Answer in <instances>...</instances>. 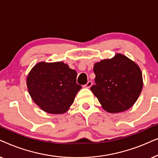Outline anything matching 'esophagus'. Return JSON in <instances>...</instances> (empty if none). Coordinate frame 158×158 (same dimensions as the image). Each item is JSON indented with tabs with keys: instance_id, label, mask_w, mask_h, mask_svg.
I'll use <instances>...</instances> for the list:
<instances>
[{
	"instance_id": "34e87169",
	"label": "esophagus",
	"mask_w": 158,
	"mask_h": 158,
	"mask_svg": "<svg viewBox=\"0 0 158 158\" xmlns=\"http://www.w3.org/2000/svg\"><path fill=\"white\" fill-rule=\"evenodd\" d=\"M92 81H88L87 83L86 84V85H84V87H85V88H89V87L92 86Z\"/></svg>"
}]
</instances>
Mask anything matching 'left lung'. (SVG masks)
<instances>
[{
	"label": "left lung",
	"instance_id": "1",
	"mask_svg": "<svg viewBox=\"0 0 158 158\" xmlns=\"http://www.w3.org/2000/svg\"><path fill=\"white\" fill-rule=\"evenodd\" d=\"M93 70L95 85L90 89L105 110L121 113L135 103L143 87L142 71L137 64L118 53L113 58L94 64Z\"/></svg>",
	"mask_w": 158,
	"mask_h": 158
}]
</instances>
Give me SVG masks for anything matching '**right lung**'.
I'll return each instance as SVG.
<instances>
[{
    "instance_id": "1",
    "label": "right lung",
    "mask_w": 158,
    "mask_h": 158,
    "mask_svg": "<svg viewBox=\"0 0 158 158\" xmlns=\"http://www.w3.org/2000/svg\"><path fill=\"white\" fill-rule=\"evenodd\" d=\"M77 73L64 62H40L27 79L29 93L42 110L62 114L69 110L81 86L77 83Z\"/></svg>"
}]
</instances>
